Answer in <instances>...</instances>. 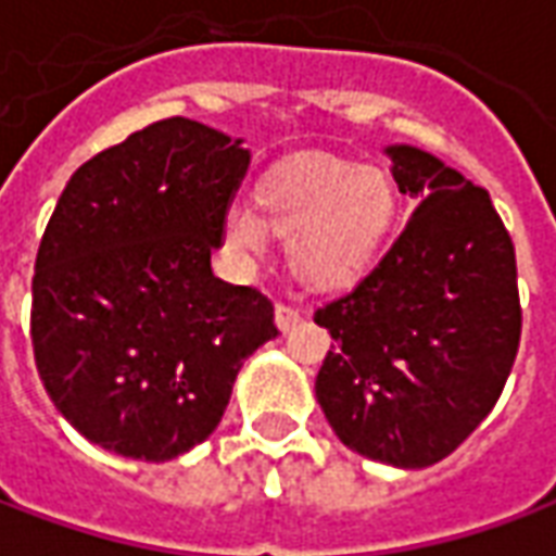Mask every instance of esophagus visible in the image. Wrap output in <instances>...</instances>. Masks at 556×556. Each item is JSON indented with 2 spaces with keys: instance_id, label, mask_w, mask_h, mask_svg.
I'll return each mask as SVG.
<instances>
[{
  "instance_id": "esophagus-1",
  "label": "esophagus",
  "mask_w": 556,
  "mask_h": 556,
  "mask_svg": "<svg viewBox=\"0 0 556 556\" xmlns=\"http://www.w3.org/2000/svg\"><path fill=\"white\" fill-rule=\"evenodd\" d=\"M301 321V309H294L289 303H277V327L286 333L291 327Z\"/></svg>"
}]
</instances>
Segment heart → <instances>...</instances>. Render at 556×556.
<instances>
[{
	"mask_svg": "<svg viewBox=\"0 0 556 556\" xmlns=\"http://www.w3.org/2000/svg\"><path fill=\"white\" fill-rule=\"evenodd\" d=\"M402 211L393 175L342 160L303 163L270 175L255 190V214L231 207L226 241L258 255L265 238L289 241V267L303 286L345 289L369 270L393 238Z\"/></svg>",
	"mask_w": 556,
	"mask_h": 556,
	"instance_id": "obj_1",
	"label": "heart"
}]
</instances>
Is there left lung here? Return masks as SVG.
<instances>
[{"instance_id": "left-lung-1", "label": "left lung", "mask_w": 556, "mask_h": 556, "mask_svg": "<svg viewBox=\"0 0 556 556\" xmlns=\"http://www.w3.org/2000/svg\"><path fill=\"white\" fill-rule=\"evenodd\" d=\"M419 205L384 258L315 309L330 330L315 396L339 441L393 467L453 453L501 399L521 339L515 247L485 187L390 146Z\"/></svg>"}]
</instances>
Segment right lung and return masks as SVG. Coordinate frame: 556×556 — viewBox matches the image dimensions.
Listing matches in <instances>:
<instances>
[{"mask_svg": "<svg viewBox=\"0 0 556 556\" xmlns=\"http://www.w3.org/2000/svg\"><path fill=\"white\" fill-rule=\"evenodd\" d=\"M250 151L163 118L86 160L31 277V349L62 417L110 453L166 462L217 429L274 303L214 277Z\"/></svg>", "mask_w": 556, "mask_h": 556, "instance_id": "obj_1", "label": "right lung"}]
</instances>
